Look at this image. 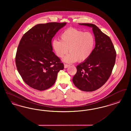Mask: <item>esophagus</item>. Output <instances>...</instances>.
Instances as JSON below:
<instances>
[{"mask_svg":"<svg viewBox=\"0 0 131 131\" xmlns=\"http://www.w3.org/2000/svg\"><path fill=\"white\" fill-rule=\"evenodd\" d=\"M69 65H67V64H64V68H67L69 66Z\"/></svg>","mask_w":131,"mask_h":131,"instance_id":"obj_1","label":"esophagus"}]
</instances>
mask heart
Returning a JSON list of instances; mask_svg holds the SVG:
<instances>
[{"mask_svg":"<svg viewBox=\"0 0 131 131\" xmlns=\"http://www.w3.org/2000/svg\"><path fill=\"white\" fill-rule=\"evenodd\" d=\"M95 43V37L91 33L69 28L61 34L60 40L54 39L51 45L56 54L60 58L68 52L69 49L70 52L63 58V61L71 63L87 60L93 52Z\"/></svg>","mask_w":131,"mask_h":131,"instance_id":"heart-1","label":"heart"}]
</instances>
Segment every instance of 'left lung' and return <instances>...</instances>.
<instances>
[{"mask_svg":"<svg viewBox=\"0 0 131 131\" xmlns=\"http://www.w3.org/2000/svg\"><path fill=\"white\" fill-rule=\"evenodd\" d=\"M92 28L95 47L90 57L77 66L73 78L75 86L84 91H93L109 79L115 62L116 53L110 39L92 24H79Z\"/></svg>","mask_w":131,"mask_h":131,"instance_id":"left-lung-1","label":"left lung"}]
</instances>
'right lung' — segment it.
Returning <instances> with one entry per match:
<instances>
[{"label": "right lung", "instance_id": "right-lung-1", "mask_svg": "<svg viewBox=\"0 0 131 131\" xmlns=\"http://www.w3.org/2000/svg\"><path fill=\"white\" fill-rule=\"evenodd\" d=\"M66 23L38 24L21 38L16 56V64L24 81L38 90L51 87L57 74L64 69L60 59L52 51V38Z\"/></svg>", "mask_w": 131, "mask_h": 131}]
</instances>
